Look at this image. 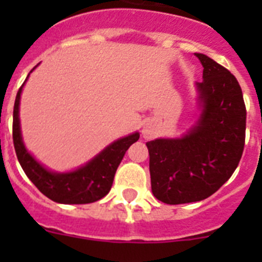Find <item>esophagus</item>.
<instances>
[{
	"instance_id": "34e87169",
	"label": "esophagus",
	"mask_w": 262,
	"mask_h": 262,
	"mask_svg": "<svg viewBox=\"0 0 262 262\" xmlns=\"http://www.w3.org/2000/svg\"><path fill=\"white\" fill-rule=\"evenodd\" d=\"M142 134H143V136H144L145 139H151V138H154V135H155V129H154V127H152L151 124H145V126L143 127Z\"/></svg>"
}]
</instances>
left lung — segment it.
I'll return each mask as SVG.
<instances>
[{"instance_id": "1", "label": "left lung", "mask_w": 262, "mask_h": 262, "mask_svg": "<svg viewBox=\"0 0 262 262\" xmlns=\"http://www.w3.org/2000/svg\"><path fill=\"white\" fill-rule=\"evenodd\" d=\"M203 80L195 82L200 115L181 138L147 143L152 193L168 205L203 201L228 181L242 159L245 111L235 76L203 53H195Z\"/></svg>"}]
</instances>
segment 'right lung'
I'll return each mask as SVG.
<instances>
[{
    "instance_id": "1",
    "label": "right lung",
    "mask_w": 262,
    "mask_h": 262,
    "mask_svg": "<svg viewBox=\"0 0 262 262\" xmlns=\"http://www.w3.org/2000/svg\"><path fill=\"white\" fill-rule=\"evenodd\" d=\"M32 71H30V73ZM23 86H25V82L18 90L15 103H14L13 142L18 161L27 177L41 193L53 202L64 203V205H84V203L96 202L103 198L110 191L115 172L124 154L129 145L138 142L140 134L136 131L124 138L118 139L103 148L102 151L90 161H88L85 165L75 170L53 172L46 168L45 165H41L38 160L27 151L26 145L23 143L19 120V103Z\"/></svg>"
}]
</instances>
